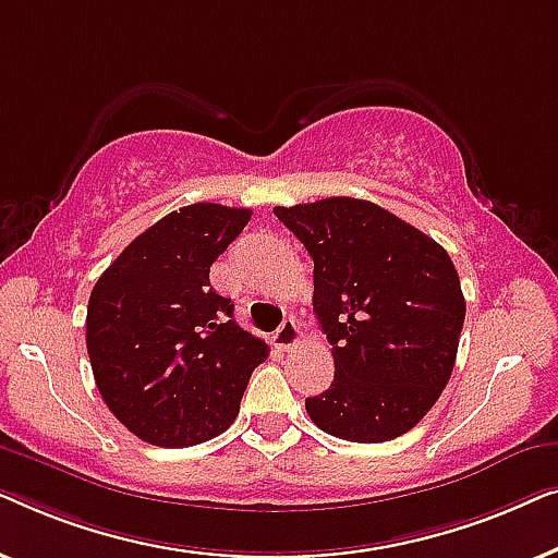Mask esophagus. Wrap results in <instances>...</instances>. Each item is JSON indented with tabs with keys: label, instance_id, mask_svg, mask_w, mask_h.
I'll list each match as a JSON object with an SVG mask.
<instances>
[{
	"label": "esophagus",
	"instance_id": "obj_1",
	"mask_svg": "<svg viewBox=\"0 0 558 558\" xmlns=\"http://www.w3.org/2000/svg\"><path fill=\"white\" fill-rule=\"evenodd\" d=\"M300 327H296V323L292 317L284 319V323L279 325V330L274 332V345L281 348V350H292L296 342H300Z\"/></svg>",
	"mask_w": 558,
	"mask_h": 558
}]
</instances>
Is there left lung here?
I'll list each match as a JSON object with an SVG mask.
<instances>
[{"label":"left lung","instance_id":"left-lung-1","mask_svg":"<svg viewBox=\"0 0 558 558\" xmlns=\"http://www.w3.org/2000/svg\"><path fill=\"white\" fill-rule=\"evenodd\" d=\"M315 262V315L335 378L304 401L319 429L388 441L422 422L452 376L464 296L437 241L357 197L274 208Z\"/></svg>","mask_w":558,"mask_h":558}]
</instances>
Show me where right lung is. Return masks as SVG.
Returning <instances> with one entry per match:
<instances>
[{
    "mask_svg": "<svg viewBox=\"0 0 558 558\" xmlns=\"http://www.w3.org/2000/svg\"><path fill=\"white\" fill-rule=\"evenodd\" d=\"M248 208L193 203L129 243L88 300L86 345L101 399L136 437L193 447L233 424L269 345L233 319L210 266Z\"/></svg>",
    "mask_w": 558,
    "mask_h": 558,
    "instance_id": "right-lung-1",
    "label": "right lung"
}]
</instances>
